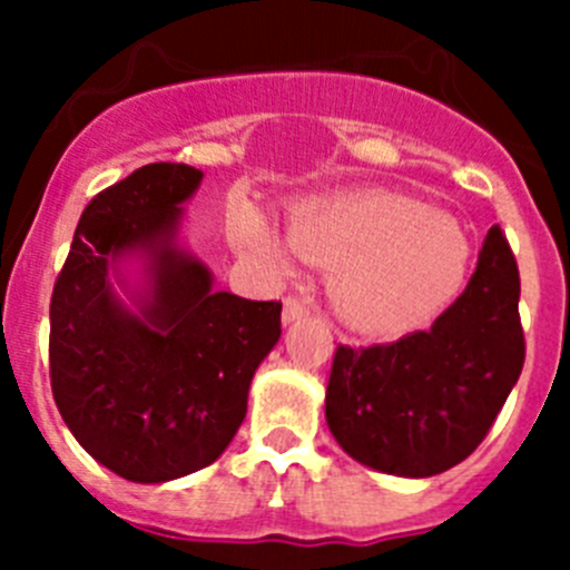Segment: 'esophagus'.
Segmentation results:
<instances>
[{
    "label": "esophagus",
    "mask_w": 570,
    "mask_h": 570,
    "mask_svg": "<svg viewBox=\"0 0 570 570\" xmlns=\"http://www.w3.org/2000/svg\"><path fill=\"white\" fill-rule=\"evenodd\" d=\"M308 317V306L301 301V297L289 295L284 301V322L289 325V322H297V320H306Z\"/></svg>",
    "instance_id": "34e87169"
}]
</instances>
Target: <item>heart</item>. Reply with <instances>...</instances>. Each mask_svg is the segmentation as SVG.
<instances>
[{
	"mask_svg": "<svg viewBox=\"0 0 570 570\" xmlns=\"http://www.w3.org/2000/svg\"><path fill=\"white\" fill-rule=\"evenodd\" d=\"M237 245L278 273L292 269V250L258 212L239 209ZM292 248L333 269V303L353 327L400 336L433 320L461 292L471 264L465 234L422 204L386 193L322 200L289 223Z\"/></svg>",
	"mask_w": 570,
	"mask_h": 570,
	"instance_id": "obj_1",
	"label": "heart"
}]
</instances>
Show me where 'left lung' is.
Returning <instances> with one entry per match:
<instances>
[{"label":"left lung","instance_id":"1","mask_svg":"<svg viewBox=\"0 0 570 570\" xmlns=\"http://www.w3.org/2000/svg\"><path fill=\"white\" fill-rule=\"evenodd\" d=\"M519 295V264L493 226L465 292L430 331L338 344L325 419L342 450L396 476H433L465 461L524 366Z\"/></svg>","mask_w":570,"mask_h":570}]
</instances>
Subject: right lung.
Instances as JSON below:
<instances>
[{
  "instance_id": "obj_1",
  "label": "right lung",
  "mask_w": 570,
  "mask_h": 570,
  "mask_svg": "<svg viewBox=\"0 0 570 570\" xmlns=\"http://www.w3.org/2000/svg\"><path fill=\"white\" fill-rule=\"evenodd\" d=\"M184 163H151L85 206L49 306V377L73 439L131 482L215 463L248 411L253 372L281 336V301L212 289L174 248L178 204L200 184ZM142 249L153 301L129 315L108 289V256Z\"/></svg>"
}]
</instances>
